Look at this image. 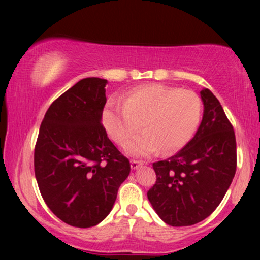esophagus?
I'll return each mask as SVG.
<instances>
[{
	"label": "esophagus",
	"instance_id": "obj_1",
	"mask_svg": "<svg viewBox=\"0 0 260 260\" xmlns=\"http://www.w3.org/2000/svg\"><path fill=\"white\" fill-rule=\"evenodd\" d=\"M143 165V163H142L141 161H135V159H133V161L130 162V166H131V169H137V168H140V167Z\"/></svg>",
	"mask_w": 260,
	"mask_h": 260
}]
</instances>
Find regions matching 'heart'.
<instances>
[{
  "label": "heart",
  "instance_id": "1",
  "mask_svg": "<svg viewBox=\"0 0 260 260\" xmlns=\"http://www.w3.org/2000/svg\"><path fill=\"white\" fill-rule=\"evenodd\" d=\"M201 112V99L193 91L150 84L133 88L123 103L110 101L103 111V123L120 147H125L143 125L144 133L127 145L131 155L150 156L161 149L172 154L193 138Z\"/></svg>",
  "mask_w": 260,
  "mask_h": 260
}]
</instances>
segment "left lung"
Segmentation results:
<instances>
[{
  "instance_id": "1",
  "label": "left lung",
  "mask_w": 260,
  "mask_h": 260,
  "mask_svg": "<svg viewBox=\"0 0 260 260\" xmlns=\"http://www.w3.org/2000/svg\"><path fill=\"white\" fill-rule=\"evenodd\" d=\"M200 94L204 116L197 134L176 155L152 163L156 182L147 195L159 218L170 226H190L211 215L236 174L232 124L208 88Z\"/></svg>"
}]
</instances>
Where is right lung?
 Segmentation results:
<instances>
[{"instance_id": "1", "label": "right lung", "mask_w": 260, "mask_h": 260, "mask_svg": "<svg viewBox=\"0 0 260 260\" xmlns=\"http://www.w3.org/2000/svg\"><path fill=\"white\" fill-rule=\"evenodd\" d=\"M108 80L85 78L55 99L34 150L37 182L46 205L63 222L87 229L111 212L130 162L102 124Z\"/></svg>"}]
</instances>
